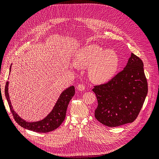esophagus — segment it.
Returning <instances> with one entry per match:
<instances>
[{
	"mask_svg": "<svg viewBox=\"0 0 159 159\" xmlns=\"http://www.w3.org/2000/svg\"><path fill=\"white\" fill-rule=\"evenodd\" d=\"M85 85L84 84H80L78 85V86H77V89H78L79 91H84L85 89Z\"/></svg>",
	"mask_w": 159,
	"mask_h": 159,
	"instance_id": "34e87169",
	"label": "esophagus"
}]
</instances>
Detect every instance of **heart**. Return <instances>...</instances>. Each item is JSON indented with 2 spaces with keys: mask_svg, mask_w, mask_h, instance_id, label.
<instances>
[{
  "mask_svg": "<svg viewBox=\"0 0 159 159\" xmlns=\"http://www.w3.org/2000/svg\"><path fill=\"white\" fill-rule=\"evenodd\" d=\"M119 57L113 50H105L92 44L76 52L74 63L79 68L89 67L90 78L96 82L106 81L116 73L119 66Z\"/></svg>",
  "mask_w": 159,
  "mask_h": 159,
  "instance_id": "obj_1",
  "label": "heart"
}]
</instances>
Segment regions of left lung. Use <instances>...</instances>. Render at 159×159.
Returning a JSON list of instances; mask_svg holds the SVG:
<instances>
[{
  "label": "left lung",
  "mask_w": 159,
  "mask_h": 159,
  "mask_svg": "<svg viewBox=\"0 0 159 159\" xmlns=\"http://www.w3.org/2000/svg\"><path fill=\"white\" fill-rule=\"evenodd\" d=\"M92 91L98 99L95 117L98 121L110 127L133 123L148 92L142 60L132 53L123 70Z\"/></svg>",
  "instance_id": "1"
}]
</instances>
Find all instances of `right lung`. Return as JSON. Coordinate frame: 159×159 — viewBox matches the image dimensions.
I'll return each mask as SVG.
<instances>
[{"instance_id":"1","label":"right lung","mask_w":159,"mask_h":159,"mask_svg":"<svg viewBox=\"0 0 159 159\" xmlns=\"http://www.w3.org/2000/svg\"><path fill=\"white\" fill-rule=\"evenodd\" d=\"M8 82L7 81L4 92H5V96L9 107H10L11 111L13 115L14 120L22 127L38 133L50 132L60 126V125L63 123L65 119L68 104L72 97L75 94L74 86H70V88L66 89L61 93L58 100L57 101L54 109H52L51 113L46 118L38 122L29 123L21 119L13 110L8 95Z\"/></svg>"}]
</instances>
